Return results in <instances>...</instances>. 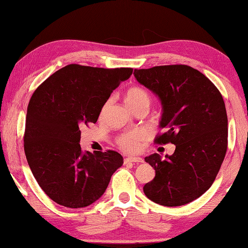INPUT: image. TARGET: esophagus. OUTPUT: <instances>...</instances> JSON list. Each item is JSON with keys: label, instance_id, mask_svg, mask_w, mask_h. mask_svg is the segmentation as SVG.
Wrapping results in <instances>:
<instances>
[{"label": "esophagus", "instance_id": "esophagus-1", "mask_svg": "<svg viewBox=\"0 0 248 248\" xmlns=\"http://www.w3.org/2000/svg\"><path fill=\"white\" fill-rule=\"evenodd\" d=\"M124 162L125 163H143L144 159L141 158V157H138V156H129L127 158H124Z\"/></svg>", "mask_w": 248, "mask_h": 248}]
</instances>
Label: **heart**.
Segmentation results:
<instances>
[{"label":"heart","instance_id":"obj_1","mask_svg":"<svg viewBox=\"0 0 248 248\" xmlns=\"http://www.w3.org/2000/svg\"><path fill=\"white\" fill-rule=\"evenodd\" d=\"M125 102L131 107L133 110L140 106H149L150 96L146 91L139 86H132L125 93ZM108 106V103L105 105L103 111ZM145 140V132L142 129H134L132 131L121 134L117 139V143L121 149L128 152H134L138 151Z\"/></svg>","mask_w":248,"mask_h":248}]
</instances>
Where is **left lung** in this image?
<instances>
[{
  "label": "left lung",
  "mask_w": 248,
  "mask_h": 248,
  "mask_svg": "<svg viewBox=\"0 0 248 248\" xmlns=\"http://www.w3.org/2000/svg\"><path fill=\"white\" fill-rule=\"evenodd\" d=\"M134 78L157 96L162 105L155 139L170 142L175 152L163 159L157 153L144 159L155 177L143 187L145 196L165 207L199 198L215 182L228 149V116L219 90L198 70L184 64L134 70Z\"/></svg>",
  "instance_id": "obj_1"
}]
</instances>
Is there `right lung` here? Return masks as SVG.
<instances>
[{
	"label": "right lung",
	"mask_w": 248,
	"mask_h": 248,
	"mask_svg": "<svg viewBox=\"0 0 248 248\" xmlns=\"http://www.w3.org/2000/svg\"><path fill=\"white\" fill-rule=\"evenodd\" d=\"M132 71L69 64L32 94L24 150L33 177L54 202L74 209L94 203L123 166L118 152H83L79 140L81 128L97 121L112 91Z\"/></svg>",
	"instance_id": "obj_1"
}]
</instances>
